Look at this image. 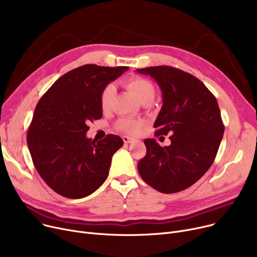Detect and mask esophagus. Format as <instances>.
I'll return each instance as SVG.
<instances>
[{
    "mask_svg": "<svg viewBox=\"0 0 257 257\" xmlns=\"http://www.w3.org/2000/svg\"><path fill=\"white\" fill-rule=\"evenodd\" d=\"M123 141H124V143L125 144H131V143H133L134 142V139H132V138H129V137H127V136H124L123 138Z\"/></svg>",
    "mask_w": 257,
    "mask_h": 257,
    "instance_id": "esophagus-1",
    "label": "esophagus"
}]
</instances>
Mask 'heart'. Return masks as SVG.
<instances>
[{"label": "heart", "instance_id": "b5f03b06", "mask_svg": "<svg viewBox=\"0 0 257 257\" xmlns=\"http://www.w3.org/2000/svg\"><path fill=\"white\" fill-rule=\"evenodd\" d=\"M125 85L141 103H144L146 101H152L155 97L154 85L149 80L145 78L130 77L125 80ZM114 90L115 89L112 84H108L103 88L100 94V104L103 110H107L110 107L114 96ZM143 125L144 120L142 119L124 116L117 120L116 128L121 132L137 134L140 132Z\"/></svg>", "mask_w": 257, "mask_h": 257}]
</instances>
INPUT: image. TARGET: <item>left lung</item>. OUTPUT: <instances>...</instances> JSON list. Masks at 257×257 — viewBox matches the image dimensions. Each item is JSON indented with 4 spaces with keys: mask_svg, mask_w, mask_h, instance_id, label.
<instances>
[{
    "mask_svg": "<svg viewBox=\"0 0 257 257\" xmlns=\"http://www.w3.org/2000/svg\"><path fill=\"white\" fill-rule=\"evenodd\" d=\"M150 75L163 92V106L154 123L155 136L171 134V145L145 140L146 156L138 164L146 183L164 194L181 192L211 167L224 134L217 99L195 76L159 65L137 70Z\"/></svg>",
    "mask_w": 257,
    "mask_h": 257,
    "instance_id": "obj_1",
    "label": "left lung"
}]
</instances>
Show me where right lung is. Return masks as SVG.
<instances>
[{"label": "right lung", "instance_id": "add662e5", "mask_svg": "<svg viewBox=\"0 0 257 257\" xmlns=\"http://www.w3.org/2000/svg\"><path fill=\"white\" fill-rule=\"evenodd\" d=\"M128 66L85 64L61 76L38 101L27 144L40 177L70 199L92 194L108 177L112 155L123 146L113 134L86 138L87 124L102 117L103 88Z\"/></svg>", "mask_w": 257, "mask_h": 257}]
</instances>
